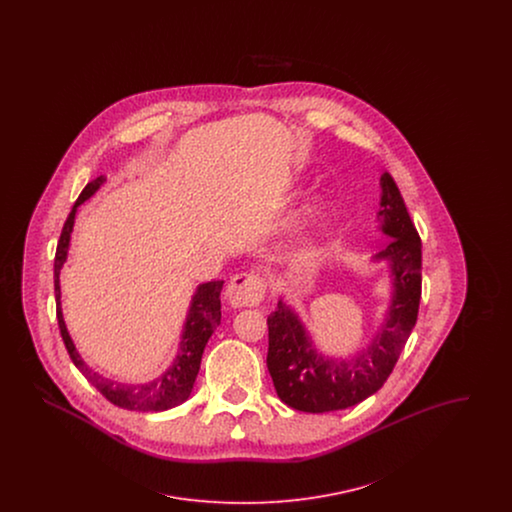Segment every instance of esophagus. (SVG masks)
Listing matches in <instances>:
<instances>
[{"mask_svg": "<svg viewBox=\"0 0 512 512\" xmlns=\"http://www.w3.org/2000/svg\"><path fill=\"white\" fill-rule=\"evenodd\" d=\"M263 297H265V280L253 272L236 274L226 288V299L234 309L255 307L263 301Z\"/></svg>", "mask_w": 512, "mask_h": 512, "instance_id": "esophagus-1", "label": "esophagus"}]
</instances>
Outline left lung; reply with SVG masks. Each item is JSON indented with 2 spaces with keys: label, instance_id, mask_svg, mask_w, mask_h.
<instances>
[{
  "label": "left lung",
  "instance_id": "left-lung-1",
  "mask_svg": "<svg viewBox=\"0 0 512 512\" xmlns=\"http://www.w3.org/2000/svg\"><path fill=\"white\" fill-rule=\"evenodd\" d=\"M380 186L378 222L391 242L372 259L390 263L391 301L378 334L355 357L336 359L317 351L301 318L282 299L267 318L268 372L278 397L295 411L330 413L365 401L384 386L413 332L422 292L420 236L388 172Z\"/></svg>",
  "mask_w": 512,
  "mask_h": 512
}]
</instances>
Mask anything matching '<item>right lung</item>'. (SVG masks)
Segmentation results:
<instances>
[{
	"label": "right lung",
	"instance_id": "right-lung-1",
	"mask_svg": "<svg viewBox=\"0 0 512 512\" xmlns=\"http://www.w3.org/2000/svg\"><path fill=\"white\" fill-rule=\"evenodd\" d=\"M105 182V176H98L96 180L88 182V186L78 195L74 203L73 211L65 220V226L61 230V238L55 251V261H53V282H55V303H57V322L61 330V338L65 341V347L71 355V361L74 366L86 376V380L96 388V390L113 405L128 409V411H144V413H159L167 411L180 403H184L192 388H194L195 378L201 365V355L215 332V328L220 324V292L224 282H207L199 284L195 290L190 311L184 324L182 340L178 347V355L174 357L172 365L155 380L146 382V384H121L109 378H103L98 372H94L90 366L84 363L80 353L76 351L73 340L67 332L65 320H63V311H61V286H59V274L61 268L67 261L69 253V244H71V232H73L74 217L76 209L96 194L99 186Z\"/></svg>",
	"mask_w": 512,
	"mask_h": 512
}]
</instances>
